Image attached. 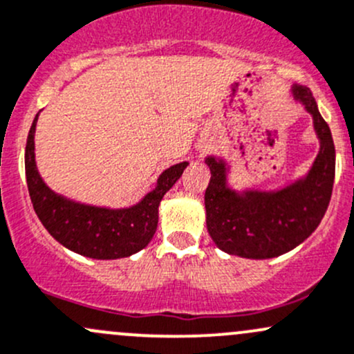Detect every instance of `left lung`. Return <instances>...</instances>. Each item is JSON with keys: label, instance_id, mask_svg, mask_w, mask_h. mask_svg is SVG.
Wrapping results in <instances>:
<instances>
[{"label": "left lung", "instance_id": "8db88e82", "mask_svg": "<svg viewBox=\"0 0 354 354\" xmlns=\"http://www.w3.org/2000/svg\"><path fill=\"white\" fill-rule=\"evenodd\" d=\"M293 98L314 118L321 149L307 176L278 192L227 187V165L208 156L210 183L205 189L207 229L218 249L249 259L277 258L304 243L321 224L336 173V151L329 125L307 86L295 84Z\"/></svg>", "mask_w": 354, "mask_h": 354}]
</instances>
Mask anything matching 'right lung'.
<instances>
[{"label":"right lung","instance_id":"right-lung-1","mask_svg":"<svg viewBox=\"0 0 354 354\" xmlns=\"http://www.w3.org/2000/svg\"><path fill=\"white\" fill-rule=\"evenodd\" d=\"M25 147V174L33 210L57 243L93 259H118L136 254L151 243L158 229V208L166 192L180 180L188 162L167 167L139 203L129 208L93 207L57 195L44 183L35 162V127Z\"/></svg>","mask_w":354,"mask_h":354}]
</instances>
